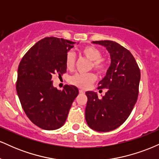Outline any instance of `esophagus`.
Listing matches in <instances>:
<instances>
[{"label":"esophagus","mask_w":159,"mask_h":159,"mask_svg":"<svg viewBox=\"0 0 159 159\" xmlns=\"http://www.w3.org/2000/svg\"><path fill=\"white\" fill-rule=\"evenodd\" d=\"M79 93L81 94H84V93H85V91L84 90H79Z\"/></svg>","instance_id":"obj_1"}]
</instances>
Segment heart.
Here are the masks:
<instances>
[{"label": "heart", "mask_w": 159, "mask_h": 159, "mask_svg": "<svg viewBox=\"0 0 159 159\" xmlns=\"http://www.w3.org/2000/svg\"><path fill=\"white\" fill-rule=\"evenodd\" d=\"M81 53L85 57L92 62L91 68H93L98 73H104L107 69V61L105 58L102 57V52L93 45H87L81 49ZM65 63L68 70H72L75 63V57L72 52H68L66 56ZM96 80L94 73L81 74L77 73L70 78V83L82 89L88 88Z\"/></svg>", "instance_id": "heart-1"}]
</instances>
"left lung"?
I'll return each mask as SVG.
<instances>
[{
    "label": "left lung",
    "mask_w": 159,
    "mask_h": 159,
    "mask_svg": "<svg viewBox=\"0 0 159 159\" xmlns=\"http://www.w3.org/2000/svg\"><path fill=\"white\" fill-rule=\"evenodd\" d=\"M92 43L106 48L111 63L105 77L98 83V90L107 89L105 96L98 98L96 93L86 92L85 119L93 130L110 132L127 120L135 105L139 93L140 69L131 52L116 42Z\"/></svg>",
    "instance_id": "obj_1"
}]
</instances>
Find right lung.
<instances>
[{
    "instance_id": "add662e5",
    "label": "right lung",
    "mask_w": 159,
    "mask_h": 159,
    "mask_svg": "<svg viewBox=\"0 0 159 159\" xmlns=\"http://www.w3.org/2000/svg\"><path fill=\"white\" fill-rule=\"evenodd\" d=\"M75 43L45 37L29 49L19 63L16 91L21 107L30 121L45 130L63 126L78 95L73 85L57 90L52 79L54 74L61 76L66 72V56Z\"/></svg>"
}]
</instances>
